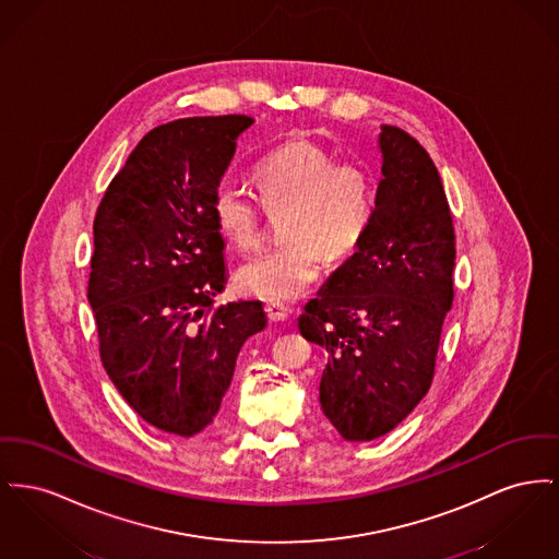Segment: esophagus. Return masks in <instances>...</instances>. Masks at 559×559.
<instances>
[{"label": "esophagus", "instance_id": "esophagus-1", "mask_svg": "<svg viewBox=\"0 0 559 559\" xmlns=\"http://www.w3.org/2000/svg\"><path fill=\"white\" fill-rule=\"evenodd\" d=\"M265 314L270 319V323H281L289 319V310L283 304H265Z\"/></svg>", "mask_w": 559, "mask_h": 559}]
</instances>
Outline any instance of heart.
<instances>
[{
  "mask_svg": "<svg viewBox=\"0 0 559 559\" xmlns=\"http://www.w3.org/2000/svg\"><path fill=\"white\" fill-rule=\"evenodd\" d=\"M253 181L270 215L287 213L289 242L242 263L236 285L245 296L292 301L319 278L321 253L335 262L359 247L373 217V179L361 165L335 163L328 150L294 139L255 166ZM263 209L231 183H222L211 202L217 230L238 249L260 240Z\"/></svg>",
  "mask_w": 559,
  "mask_h": 559,
  "instance_id": "heart-1",
  "label": "heart"
}]
</instances>
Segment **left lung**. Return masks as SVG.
Segmentation results:
<instances>
[{
    "label": "left lung",
    "mask_w": 559,
    "mask_h": 559,
    "mask_svg": "<svg viewBox=\"0 0 559 559\" xmlns=\"http://www.w3.org/2000/svg\"><path fill=\"white\" fill-rule=\"evenodd\" d=\"M378 147L371 224L297 319L328 353L321 409L346 441L391 432L428 393L454 301L456 236L437 166L396 127H382Z\"/></svg>",
    "instance_id": "obj_1"
}]
</instances>
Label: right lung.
<instances>
[{
	"label": "right lung",
	"mask_w": 559,
	"mask_h": 559,
	"mask_svg": "<svg viewBox=\"0 0 559 559\" xmlns=\"http://www.w3.org/2000/svg\"><path fill=\"white\" fill-rule=\"evenodd\" d=\"M249 116L183 118L147 132L95 217L88 301L100 361L152 427L192 437L213 423L262 301H228L224 236L211 202Z\"/></svg>",
	"instance_id": "right-lung-1"
}]
</instances>
